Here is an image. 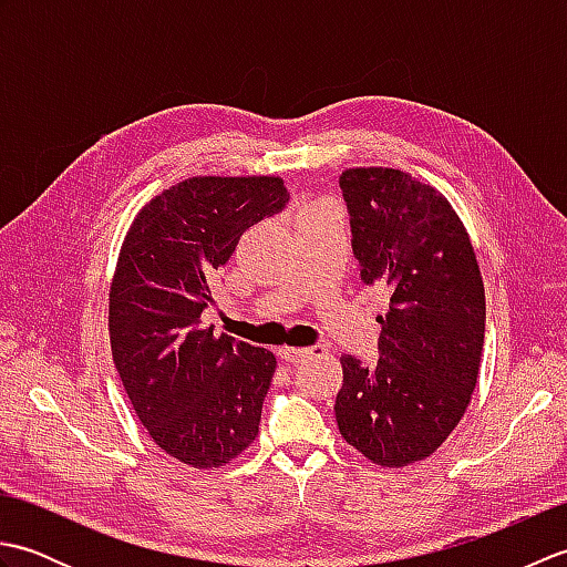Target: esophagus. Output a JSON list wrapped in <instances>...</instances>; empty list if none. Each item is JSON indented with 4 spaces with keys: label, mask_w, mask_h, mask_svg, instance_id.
Returning a JSON list of instances; mask_svg holds the SVG:
<instances>
[{
    "label": "esophagus",
    "mask_w": 567,
    "mask_h": 567,
    "mask_svg": "<svg viewBox=\"0 0 567 567\" xmlns=\"http://www.w3.org/2000/svg\"><path fill=\"white\" fill-rule=\"evenodd\" d=\"M327 351V348L323 346H309V348H299V346H282L280 351H277V355H280L285 363H290V365H297V363H305V360H309V358H315V355H319V353H323Z\"/></svg>",
    "instance_id": "1"
}]
</instances>
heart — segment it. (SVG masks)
<instances>
[{"mask_svg": "<svg viewBox=\"0 0 567 567\" xmlns=\"http://www.w3.org/2000/svg\"><path fill=\"white\" fill-rule=\"evenodd\" d=\"M317 207H319V204H317ZM309 209H311V207H309ZM305 212H307V209H305Z\"/></svg>", "mask_w": 567, "mask_h": 567, "instance_id": "obj_1", "label": "heart"}]
</instances>
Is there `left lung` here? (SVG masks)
I'll list each match as a JSON object with an SVG mask.
<instances>
[{"instance_id":"obj_1","label":"left lung","mask_w":567,"mask_h":567,"mask_svg":"<svg viewBox=\"0 0 567 567\" xmlns=\"http://www.w3.org/2000/svg\"><path fill=\"white\" fill-rule=\"evenodd\" d=\"M339 185L365 285L390 290L380 360L341 355V436L382 467L424 461L475 392L485 285L473 244L439 189L394 167H348Z\"/></svg>"}]
</instances>
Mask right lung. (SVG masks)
<instances>
[{
    "label": "right lung",
    "mask_w": 567,
    "mask_h": 567,
    "mask_svg": "<svg viewBox=\"0 0 567 567\" xmlns=\"http://www.w3.org/2000/svg\"><path fill=\"white\" fill-rule=\"evenodd\" d=\"M275 175H199L143 204L110 290L114 365L141 424L189 467H221L256 441L275 355L202 327L212 282L246 228L285 209Z\"/></svg>",
    "instance_id": "add662e5"
}]
</instances>
